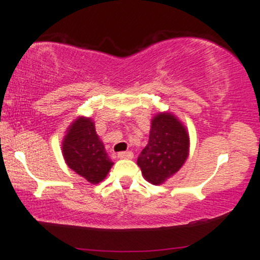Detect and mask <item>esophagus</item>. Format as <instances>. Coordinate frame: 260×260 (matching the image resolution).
I'll use <instances>...</instances> for the list:
<instances>
[{"label":"esophagus","mask_w":260,"mask_h":260,"mask_svg":"<svg viewBox=\"0 0 260 260\" xmlns=\"http://www.w3.org/2000/svg\"><path fill=\"white\" fill-rule=\"evenodd\" d=\"M119 159H132L133 158V153L132 152H119L117 154Z\"/></svg>","instance_id":"34e87169"}]
</instances>
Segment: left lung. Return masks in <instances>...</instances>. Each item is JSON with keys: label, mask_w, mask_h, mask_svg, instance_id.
I'll list each match as a JSON object with an SVG mask.
<instances>
[{"label": "left lung", "mask_w": 260, "mask_h": 260, "mask_svg": "<svg viewBox=\"0 0 260 260\" xmlns=\"http://www.w3.org/2000/svg\"><path fill=\"white\" fill-rule=\"evenodd\" d=\"M189 154V135L172 113L153 118L149 141L139 154L137 164L153 185H160L182 167Z\"/></svg>", "instance_id": "obj_1"}]
</instances>
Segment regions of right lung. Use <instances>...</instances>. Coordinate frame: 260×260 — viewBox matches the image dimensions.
I'll list each match as a JSON object with an SVG mask.
<instances>
[{
    "mask_svg": "<svg viewBox=\"0 0 260 260\" xmlns=\"http://www.w3.org/2000/svg\"><path fill=\"white\" fill-rule=\"evenodd\" d=\"M65 161L80 176L91 184H99L110 172L113 162L96 135L91 118L80 117L68 129L62 142Z\"/></svg>",
    "mask_w": 260,
    "mask_h": 260,
    "instance_id": "add662e5",
    "label": "right lung"
}]
</instances>
